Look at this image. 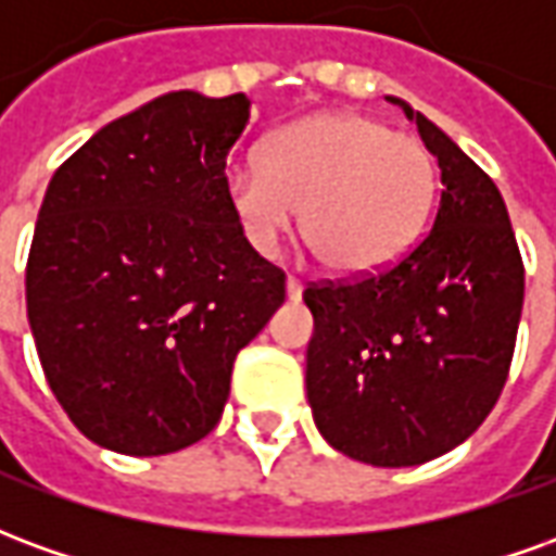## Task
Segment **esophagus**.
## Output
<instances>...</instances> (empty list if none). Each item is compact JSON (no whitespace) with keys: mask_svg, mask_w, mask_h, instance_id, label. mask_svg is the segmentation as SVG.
I'll use <instances>...</instances> for the list:
<instances>
[{"mask_svg":"<svg viewBox=\"0 0 556 556\" xmlns=\"http://www.w3.org/2000/svg\"><path fill=\"white\" fill-rule=\"evenodd\" d=\"M286 294H289V301H301L303 294V282L298 277L286 279Z\"/></svg>","mask_w":556,"mask_h":556,"instance_id":"1","label":"esophagus"}]
</instances>
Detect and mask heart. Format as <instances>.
<instances>
[{"label":"heart","mask_w":556,"mask_h":556,"mask_svg":"<svg viewBox=\"0 0 556 556\" xmlns=\"http://www.w3.org/2000/svg\"><path fill=\"white\" fill-rule=\"evenodd\" d=\"M226 199L243 238L274 255L298 211L306 243L345 277L408 253L434 199V160L410 134L361 113H315L279 127L262 163L231 166Z\"/></svg>","instance_id":"heart-1"}]
</instances>
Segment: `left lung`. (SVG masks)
Listing matches in <instances>:
<instances>
[{"label": "left lung", "mask_w": 556, "mask_h": 556, "mask_svg": "<svg viewBox=\"0 0 556 556\" xmlns=\"http://www.w3.org/2000/svg\"><path fill=\"white\" fill-rule=\"evenodd\" d=\"M399 103L441 166V205L396 265L313 282L306 399L325 441L375 467L450 453L489 417L513 363L525 265L501 190L441 127Z\"/></svg>", "instance_id": "8db88e82"}]
</instances>
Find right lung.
Segmentation results:
<instances>
[{
	"label": "right lung",
	"instance_id": "right-lung-1",
	"mask_svg": "<svg viewBox=\"0 0 556 556\" xmlns=\"http://www.w3.org/2000/svg\"><path fill=\"white\" fill-rule=\"evenodd\" d=\"M250 98L160 94L55 169L26 265L47 384L89 441L178 453L223 417L235 357L286 301L243 238L226 154Z\"/></svg>",
	"mask_w": 556,
	"mask_h": 556
}]
</instances>
